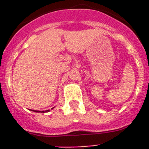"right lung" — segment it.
Here are the masks:
<instances>
[{
    "mask_svg": "<svg viewBox=\"0 0 149 149\" xmlns=\"http://www.w3.org/2000/svg\"><path fill=\"white\" fill-rule=\"evenodd\" d=\"M33 111H35V112H39V111H37V110H33ZM48 111H49V110H46V111H45V112H48ZM40 112H42V113H45L44 111H40Z\"/></svg>",
    "mask_w": 149,
    "mask_h": 149,
    "instance_id": "right-lung-1",
    "label": "right lung"
}]
</instances>
